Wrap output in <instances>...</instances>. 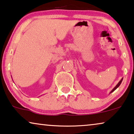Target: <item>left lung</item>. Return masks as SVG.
Returning <instances> with one entry per match:
<instances>
[{"label": "left lung", "mask_w": 134, "mask_h": 134, "mask_svg": "<svg viewBox=\"0 0 134 134\" xmlns=\"http://www.w3.org/2000/svg\"><path fill=\"white\" fill-rule=\"evenodd\" d=\"M122 79H121V80H120V82H119V83H118V84H117V85H116V87H115L114 88H113V89L112 90H111V92H110V93H112V92H113V91H114L115 90H116V89L117 88H118V87H119V86H120V84H121V82H122Z\"/></svg>", "instance_id": "8db88e82"}]
</instances>
